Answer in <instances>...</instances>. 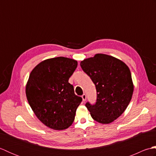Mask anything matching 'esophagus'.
<instances>
[{
  "label": "esophagus",
  "instance_id": "34e87169",
  "mask_svg": "<svg viewBox=\"0 0 156 156\" xmlns=\"http://www.w3.org/2000/svg\"><path fill=\"white\" fill-rule=\"evenodd\" d=\"M82 101L85 102L86 100H87V95H86L85 94H83L82 95Z\"/></svg>",
  "mask_w": 156,
  "mask_h": 156
}]
</instances>
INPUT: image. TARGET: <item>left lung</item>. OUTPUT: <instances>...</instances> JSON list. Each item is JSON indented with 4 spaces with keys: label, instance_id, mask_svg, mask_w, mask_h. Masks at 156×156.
<instances>
[{
    "label": "left lung",
    "instance_id": "1",
    "mask_svg": "<svg viewBox=\"0 0 156 156\" xmlns=\"http://www.w3.org/2000/svg\"><path fill=\"white\" fill-rule=\"evenodd\" d=\"M80 66L97 89L96 103L86 104L92 118L102 124L113 122L131 100L134 86L130 69L120 59L102 54L84 59Z\"/></svg>",
    "mask_w": 156,
    "mask_h": 156
}]
</instances>
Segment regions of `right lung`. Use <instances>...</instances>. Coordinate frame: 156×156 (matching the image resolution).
I'll return each instance as SVG.
<instances>
[{
	"mask_svg": "<svg viewBox=\"0 0 156 156\" xmlns=\"http://www.w3.org/2000/svg\"><path fill=\"white\" fill-rule=\"evenodd\" d=\"M73 59H45L33 69L25 87L26 97L36 117L48 127L64 130L74 121L82 101L68 80L77 68Z\"/></svg>",
	"mask_w": 156,
	"mask_h": 156,
	"instance_id": "add662e5",
	"label": "right lung"
}]
</instances>
